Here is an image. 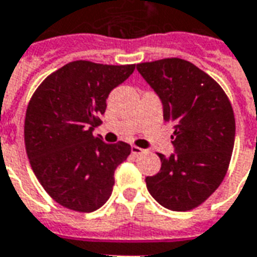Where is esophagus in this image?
<instances>
[{
    "label": "esophagus",
    "instance_id": "obj_1",
    "mask_svg": "<svg viewBox=\"0 0 257 257\" xmlns=\"http://www.w3.org/2000/svg\"><path fill=\"white\" fill-rule=\"evenodd\" d=\"M131 153L134 154L135 157H139V156H142L143 153H146V150H145V149H141V147H138V146H132L131 147Z\"/></svg>",
    "mask_w": 257,
    "mask_h": 257
}]
</instances>
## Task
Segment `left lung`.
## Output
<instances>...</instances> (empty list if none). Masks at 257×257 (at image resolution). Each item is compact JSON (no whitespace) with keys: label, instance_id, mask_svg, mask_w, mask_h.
Listing matches in <instances>:
<instances>
[{"label":"left lung","instance_id":"1","mask_svg":"<svg viewBox=\"0 0 257 257\" xmlns=\"http://www.w3.org/2000/svg\"><path fill=\"white\" fill-rule=\"evenodd\" d=\"M174 125V153H159L161 168L146 177L147 191L161 206L186 211L202 204L222 182L235 141V118L227 94L189 61L164 58L136 65Z\"/></svg>","mask_w":257,"mask_h":257}]
</instances>
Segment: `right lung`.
I'll return each instance as SVG.
<instances>
[{
  "instance_id": "add662e5",
  "label": "right lung",
  "mask_w": 257,
  "mask_h": 257,
  "mask_svg": "<svg viewBox=\"0 0 257 257\" xmlns=\"http://www.w3.org/2000/svg\"><path fill=\"white\" fill-rule=\"evenodd\" d=\"M135 65L73 61L43 80L29 101L25 146L41 186L66 209L90 213L111 196L114 172L131 154L125 142L107 145L93 131L112 89Z\"/></svg>"
}]
</instances>
